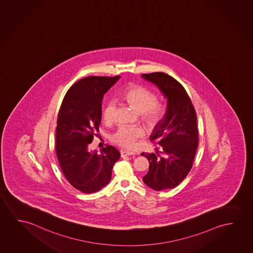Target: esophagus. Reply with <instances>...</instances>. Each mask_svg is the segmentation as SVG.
Segmentation results:
<instances>
[{
	"mask_svg": "<svg viewBox=\"0 0 253 253\" xmlns=\"http://www.w3.org/2000/svg\"><path fill=\"white\" fill-rule=\"evenodd\" d=\"M131 155H134V153H133V152H128V151H121V156H122V157Z\"/></svg>",
	"mask_w": 253,
	"mask_h": 253,
	"instance_id": "34e87169",
	"label": "esophagus"
}]
</instances>
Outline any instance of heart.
Returning <instances> with one entry per match:
<instances>
[{
    "label": "heart",
    "mask_w": 253,
    "mask_h": 253,
    "mask_svg": "<svg viewBox=\"0 0 253 253\" xmlns=\"http://www.w3.org/2000/svg\"><path fill=\"white\" fill-rule=\"evenodd\" d=\"M125 98L137 112L141 113L142 118L148 125L153 126L160 122L163 110L156 103L157 98L151 91L139 85H133L126 90ZM116 110V101L109 100L102 109V117L105 121H112ZM144 131L138 126H122L113 134L114 143L127 149L136 147V141L143 137Z\"/></svg>",
    "instance_id": "b5f03b06"
}]
</instances>
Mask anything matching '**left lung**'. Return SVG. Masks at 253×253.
<instances>
[{
	"instance_id": "1",
	"label": "left lung",
	"mask_w": 253,
	"mask_h": 253,
	"mask_svg": "<svg viewBox=\"0 0 253 253\" xmlns=\"http://www.w3.org/2000/svg\"><path fill=\"white\" fill-rule=\"evenodd\" d=\"M141 76L155 85L167 100L166 113L150 136L158 141L161 151L141 154L150 164L143 181L156 191L170 189L177 187L192 168L198 147L196 113L185 88L170 75L152 73Z\"/></svg>"
}]
</instances>
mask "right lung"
<instances>
[{
    "mask_svg": "<svg viewBox=\"0 0 253 253\" xmlns=\"http://www.w3.org/2000/svg\"><path fill=\"white\" fill-rule=\"evenodd\" d=\"M120 76H90L80 80L66 93L58 113L56 152L63 173L71 185L85 194L107 186L113 167L120 158L117 148L107 145L89 151L101 121V101Z\"/></svg>",
    "mask_w": 253,
    "mask_h": 253,
    "instance_id": "obj_1",
    "label": "right lung"
}]
</instances>
